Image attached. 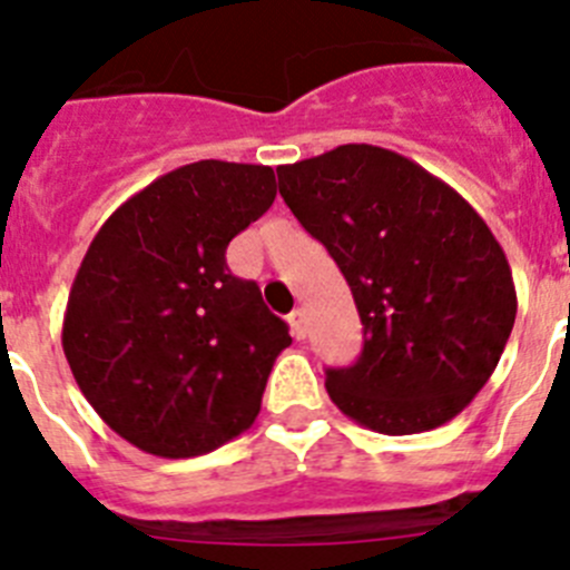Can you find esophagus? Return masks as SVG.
Here are the masks:
<instances>
[{"instance_id":"34e87169","label":"esophagus","mask_w":570,"mask_h":570,"mask_svg":"<svg viewBox=\"0 0 570 570\" xmlns=\"http://www.w3.org/2000/svg\"><path fill=\"white\" fill-rule=\"evenodd\" d=\"M288 325H291V334H294L296 340H305V311L296 308L294 314L288 316Z\"/></svg>"}]
</instances>
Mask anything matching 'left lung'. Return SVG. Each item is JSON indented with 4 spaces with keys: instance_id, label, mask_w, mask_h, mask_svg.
<instances>
[{
    "instance_id": "obj_1",
    "label": "left lung",
    "mask_w": 570,
    "mask_h": 570,
    "mask_svg": "<svg viewBox=\"0 0 570 570\" xmlns=\"http://www.w3.org/2000/svg\"><path fill=\"white\" fill-rule=\"evenodd\" d=\"M276 176L340 265L365 328L360 360L328 367L334 405L387 436L454 420L491 380L517 320L511 268L485 219L376 145H340Z\"/></svg>"
}]
</instances>
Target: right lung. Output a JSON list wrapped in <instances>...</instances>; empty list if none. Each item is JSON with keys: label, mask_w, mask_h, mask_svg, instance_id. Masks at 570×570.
<instances>
[{"label": "right lung", "mask_w": 570, "mask_h": 570, "mask_svg": "<svg viewBox=\"0 0 570 570\" xmlns=\"http://www.w3.org/2000/svg\"><path fill=\"white\" fill-rule=\"evenodd\" d=\"M274 199L268 165L203 159L130 196L90 242L65 356L94 411L145 454H208L254 425L291 336L225 250Z\"/></svg>", "instance_id": "right-lung-1"}]
</instances>
